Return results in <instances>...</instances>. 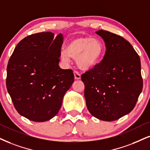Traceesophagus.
<instances>
[{
  "label": "esophagus",
  "mask_w": 150,
  "mask_h": 150,
  "mask_svg": "<svg viewBox=\"0 0 150 150\" xmlns=\"http://www.w3.org/2000/svg\"><path fill=\"white\" fill-rule=\"evenodd\" d=\"M74 79L76 80H79V79H81V75L78 71L74 72Z\"/></svg>",
  "instance_id": "esophagus-1"
}]
</instances>
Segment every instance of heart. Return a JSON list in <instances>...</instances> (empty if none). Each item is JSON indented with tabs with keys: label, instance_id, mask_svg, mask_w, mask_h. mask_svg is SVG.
Returning <instances> with one entry per match:
<instances>
[{
	"label": "heart",
	"instance_id": "heart-1",
	"mask_svg": "<svg viewBox=\"0 0 150 150\" xmlns=\"http://www.w3.org/2000/svg\"><path fill=\"white\" fill-rule=\"evenodd\" d=\"M104 47L99 39L88 36L76 37L71 39L65 50L61 51L62 60L69 62L71 58L76 60L77 65L83 71L93 69L100 61Z\"/></svg>",
	"mask_w": 150,
	"mask_h": 150
}]
</instances>
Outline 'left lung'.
<instances>
[{
    "label": "left lung",
    "instance_id": "8db88e82",
    "mask_svg": "<svg viewBox=\"0 0 150 150\" xmlns=\"http://www.w3.org/2000/svg\"><path fill=\"white\" fill-rule=\"evenodd\" d=\"M106 44L102 61L81 76L92 116L114 121L129 114L143 90L139 55L127 40L106 30L96 32Z\"/></svg>",
    "mask_w": 150,
    "mask_h": 150
}]
</instances>
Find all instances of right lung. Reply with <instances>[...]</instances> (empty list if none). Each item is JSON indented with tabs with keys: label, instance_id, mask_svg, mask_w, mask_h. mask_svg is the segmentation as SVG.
<instances>
[{
	"label": "right lung",
	"instance_id": "1",
	"mask_svg": "<svg viewBox=\"0 0 150 150\" xmlns=\"http://www.w3.org/2000/svg\"><path fill=\"white\" fill-rule=\"evenodd\" d=\"M62 35L39 33L18 43L7 67L6 86L14 108L34 122L55 117L74 81L71 69L58 65Z\"/></svg>",
	"mask_w": 150,
	"mask_h": 150
}]
</instances>
